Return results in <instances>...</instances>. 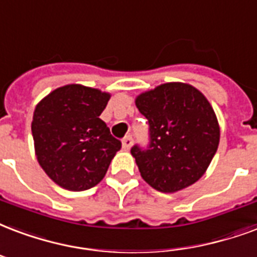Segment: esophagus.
<instances>
[{
    "mask_svg": "<svg viewBox=\"0 0 257 257\" xmlns=\"http://www.w3.org/2000/svg\"><path fill=\"white\" fill-rule=\"evenodd\" d=\"M133 144V139L131 136H126L122 139V148H124L125 151H128L131 147H132Z\"/></svg>",
    "mask_w": 257,
    "mask_h": 257,
    "instance_id": "34e87169",
    "label": "esophagus"
}]
</instances>
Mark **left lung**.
<instances>
[{
  "instance_id": "left-lung-1",
  "label": "left lung",
  "mask_w": 257,
  "mask_h": 257,
  "mask_svg": "<svg viewBox=\"0 0 257 257\" xmlns=\"http://www.w3.org/2000/svg\"><path fill=\"white\" fill-rule=\"evenodd\" d=\"M135 103L150 122V148L131 151L143 179L162 193L199 181L220 143V125L207 98L189 83L168 82L139 94Z\"/></svg>"
}]
</instances>
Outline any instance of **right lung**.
Segmentation results:
<instances>
[{
    "instance_id": "add662e5",
    "label": "right lung",
    "mask_w": 257,
    "mask_h": 257,
    "mask_svg": "<svg viewBox=\"0 0 257 257\" xmlns=\"http://www.w3.org/2000/svg\"><path fill=\"white\" fill-rule=\"evenodd\" d=\"M110 93L71 83L51 91L33 111L35 155L51 181L70 191L97 186L121 142L99 115Z\"/></svg>"
}]
</instances>
